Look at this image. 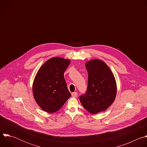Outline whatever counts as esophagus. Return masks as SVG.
<instances>
[{
	"label": "esophagus",
	"mask_w": 147,
	"mask_h": 147,
	"mask_svg": "<svg viewBox=\"0 0 147 147\" xmlns=\"http://www.w3.org/2000/svg\"><path fill=\"white\" fill-rule=\"evenodd\" d=\"M71 96L74 98H76L77 96V92H73L71 94Z\"/></svg>",
	"instance_id": "1"
}]
</instances>
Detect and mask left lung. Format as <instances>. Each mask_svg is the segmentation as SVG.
Returning <instances> with one entry per match:
<instances>
[{"label": "left lung", "instance_id": "8db88e82", "mask_svg": "<svg viewBox=\"0 0 147 147\" xmlns=\"http://www.w3.org/2000/svg\"><path fill=\"white\" fill-rule=\"evenodd\" d=\"M86 67L88 75L87 90L79 99L86 110L96 114L105 111L115 100L116 80L109 67L100 60H91Z\"/></svg>", "mask_w": 147, "mask_h": 147}]
</instances>
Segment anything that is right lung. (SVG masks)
<instances>
[{"label":"right lung","mask_w":147,"mask_h":147,"mask_svg":"<svg viewBox=\"0 0 147 147\" xmlns=\"http://www.w3.org/2000/svg\"><path fill=\"white\" fill-rule=\"evenodd\" d=\"M70 60L53 57L39 69L35 77L32 92L39 107L48 113L59 110L71 96L64 77Z\"/></svg>","instance_id":"add662e5"}]
</instances>
